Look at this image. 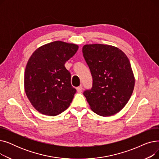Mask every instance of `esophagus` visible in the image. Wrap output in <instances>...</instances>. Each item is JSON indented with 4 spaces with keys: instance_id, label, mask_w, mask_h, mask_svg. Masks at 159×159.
<instances>
[{
    "instance_id": "1",
    "label": "esophagus",
    "mask_w": 159,
    "mask_h": 159,
    "mask_svg": "<svg viewBox=\"0 0 159 159\" xmlns=\"http://www.w3.org/2000/svg\"><path fill=\"white\" fill-rule=\"evenodd\" d=\"M77 90L79 93H81L82 92V86L80 85L79 87L77 88Z\"/></svg>"
}]
</instances>
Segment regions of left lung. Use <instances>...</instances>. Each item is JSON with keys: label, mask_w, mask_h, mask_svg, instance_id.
<instances>
[{"label": "left lung", "mask_w": 159, "mask_h": 159, "mask_svg": "<svg viewBox=\"0 0 159 159\" xmlns=\"http://www.w3.org/2000/svg\"><path fill=\"white\" fill-rule=\"evenodd\" d=\"M82 53L93 78L92 87L83 93L91 109L103 116L117 113L135 86L128 58L120 49L101 44L84 45Z\"/></svg>", "instance_id": "left-lung-1"}]
</instances>
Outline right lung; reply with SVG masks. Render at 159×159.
<instances>
[{
	"label": "right lung",
	"mask_w": 159,
	"mask_h": 159,
	"mask_svg": "<svg viewBox=\"0 0 159 159\" xmlns=\"http://www.w3.org/2000/svg\"><path fill=\"white\" fill-rule=\"evenodd\" d=\"M78 48L76 44L55 41L39 48L30 57L24 73L25 92L40 113L55 116L70 106L77 90L64 64Z\"/></svg>",
	"instance_id": "1"
}]
</instances>
